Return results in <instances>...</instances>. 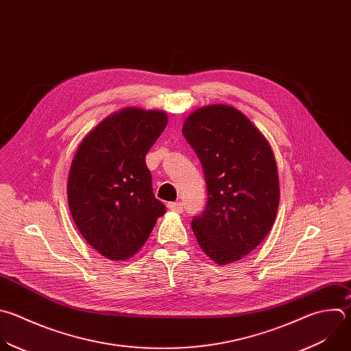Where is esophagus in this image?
Listing matches in <instances>:
<instances>
[{"label": "esophagus", "instance_id": "obj_1", "mask_svg": "<svg viewBox=\"0 0 351 351\" xmlns=\"http://www.w3.org/2000/svg\"><path fill=\"white\" fill-rule=\"evenodd\" d=\"M167 206H168L171 210H175V212H178V213H182V212H183V204H182V202H169Z\"/></svg>", "mask_w": 351, "mask_h": 351}]
</instances>
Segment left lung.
Here are the masks:
<instances>
[{
    "instance_id": "left-lung-1",
    "label": "left lung",
    "mask_w": 351,
    "mask_h": 351,
    "mask_svg": "<svg viewBox=\"0 0 351 351\" xmlns=\"http://www.w3.org/2000/svg\"><path fill=\"white\" fill-rule=\"evenodd\" d=\"M182 134L204 169L208 202L191 221L198 245L216 265L241 261L271 230L280 204L270 143L247 115L228 104L193 111Z\"/></svg>"
}]
</instances>
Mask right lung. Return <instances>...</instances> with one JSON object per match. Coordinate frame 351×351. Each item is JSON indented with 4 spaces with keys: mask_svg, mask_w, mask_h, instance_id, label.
Segmentation results:
<instances>
[{
    "mask_svg": "<svg viewBox=\"0 0 351 351\" xmlns=\"http://www.w3.org/2000/svg\"><path fill=\"white\" fill-rule=\"evenodd\" d=\"M167 124L165 111L127 107L106 117L75 152L70 212L85 241L110 261L132 258L165 213L153 194L146 154Z\"/></svg>",
    "mask_w": 351,
    "mask_h": 351,
    "instance_id": "add662e5",
    "label": "right lung"
}]
</instances>
